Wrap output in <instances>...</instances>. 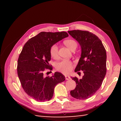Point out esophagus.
I'll return each instance as SVG.
<instances>
[{
	"label": "esophagus",
	"mask_w": 121,
	"mask_h": 121,
	"mask_svg": "<svg viewBox=\"0 0 121 121\" xmlns=\"http://www.w3.org/2000/svg\"><path fill=\"white\" fill-rule=\"evenodd\" d=\"M65 79H66V80H69V79H71L70 76H68V75H65Z\"/></svg>",
	"instance_id": "esophagus-1"
}]
</instances>
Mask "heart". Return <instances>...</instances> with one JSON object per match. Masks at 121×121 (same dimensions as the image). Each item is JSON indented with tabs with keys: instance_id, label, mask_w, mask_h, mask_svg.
<instances>
[{
	"instance_id": "heart-1",
	"label": "heart",
	"mask_w": 121,
	"mask_h": 121,
	"mask_svg": "<svg viewBox=\"0 0 121 121\" xmlns=\"http://www.w3.org/2000/svg\"><path fill=\"white\" fill-rule=\"evenodd\" d=\"M64 44L71 51L76 49L77 44L76 41L73 39H67L64 41ZM50 54L52 58L56 59L58 57V47L56 44H54L50 48ZM56 68L58 71L63 73H68L73 69V63L70 61L64 60L58 62L56 65Z\"/></svg>"
}]
</instances>
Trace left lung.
<instances>
[{"label": "left lung", "instance_id": "obj_1", "mask_svg": "<svg viewBox=\"0 0 121 121\" xmlns=\"http://www.w3.org/2000/svg\"><path fill=\"white\" fill-rule=\"evenodd\" d=\"M69 34L76 40L81 48V55L75 69L78 74L82 70L84 76L78 79H73L76 86L70 95L77 99L85 100L92 97L101 86L106 73L107 55L101 40L91 32L74 30Z\"/></svg>", "mask_w": 121, "mask_h": 121}]
</instances>
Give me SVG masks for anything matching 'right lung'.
<instances>
[{
	"mask_svg": "<svg viewBox=\"0 0 121 121\" xmlns=\"http://www.w3.org/2000/svg\"><path fill=\"white\" fill-rule=\"evenodd\" d=\"M66 32H41L24 45L17 61V75L28 95L37 101H48L53 97L56 86L65 80L61 73L45 77V69L52 70L50 48L53 45L68 37Z\"/></svg>",
	"mask_w": 121,
	"mask_h": 121,
	"instance_id": "1",
	"label": "right lung"
}]
</instances>
